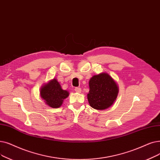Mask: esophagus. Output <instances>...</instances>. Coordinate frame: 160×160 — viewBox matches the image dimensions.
<instances>
[{"mask_svg": "<svg viewBox=\"0 0 160 160\" xmlns=\"http://www.w3.org/2000/svg\"><path fill=\"white\" fill-rule=\"evenodd\" d=\"M74 91H75L76 93H81L82 89H81V88H75Z\"/></svg>", "mask_w": 160, "mask_h": 160, "instance_id": "obj_1", "label": "esophagus"}]
</instances>
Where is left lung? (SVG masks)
I'll list each match as a JSON object with an SVG mask.
<instances>
[{
    "label": "left lung",
    "instance_id": "8db88e82",
    "mask_svg": "<svg viewBox=\"0 0 160 160\" xmlns=\"http://www.w3.org/2000/svg\"><path fill=\"white\" fill-rule=\"evenodd\" d=\"M89 104L97 110H105L112 105L118 93V86L111 76L105 72L94 75L89 81Z\"/></svg>",
    "mask_w": 160,
    "mask_h": 160
}]
</instances>
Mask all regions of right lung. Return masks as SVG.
I'll return each mask as SVG.
<instances>
[{"instance_id":"add662e5","label":"right lung","mask_w":160,"mask_h":160,"mask_svg":"<svg viewBox=\"0 0 160 160\" xmlns=\"http://www.w3.org/2000/svg\"><path fill=\"white\" fill-rule=\"evenodd\" d=\"M40 97L47 105L57 108L61 106L63 100L69 95L68 92L61 88L57 79L53 78L40 88Z\"/></svg>"}]
</instances>
